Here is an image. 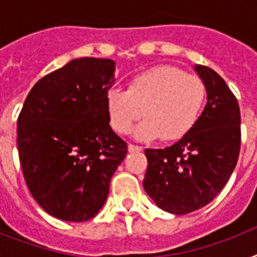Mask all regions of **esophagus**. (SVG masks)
<instances>
[{
    "label": "esophagus",
    "mask_w": 257,
    "mask_h": 257,
    "mask_svg": "<svg viewBox=\"0 0 257 257\" xmlns=\"http://www.w3.org/2000/svg\"><path fill=\"white\" fill-rule=\"evenodd\" d=\"M128 151H129V152H141V151H143V148H141V147H139V145L129 144L128 145Z\"/></svg>",
    "instance_id": "1"
}]
</instances>
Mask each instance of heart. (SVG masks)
Instances as JSON below:
<instances>
[{"label": "heart", "mask_w": 257, "mask_h": 257, "mask_svg": "<svg viewBox=\"0 0 257 257\" xmlns=\"http://www.w3.org/2000/svg\"><path fill=\"white\" fill-rule=\"evenodd\" d=\"M205 100L201 78L173 66H156L137 74L126 90L106 93L110 126L128 135L141 114L145 120L135 131L139 140H179L196 124Z\"/></svg>", "instance_id": "obj_1"}]
</instances>
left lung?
<instances>
[{"label": "left lung", "instance_id": "8db88e82", "mask_svg": "<svg viewBox=\"0 0 257 257\" xmlns=\"http://www.w3.org/2000/svg\"><path fill=\"white\" fill-rule=\"evenodd\" d=\"M207 90V105L189 132L171 147L145 149L144 189L159 208L185 215L211 203L237 164L240 109L215 70L195 65Z\"/></svg>", "mask_w": 257, "mask_h": 257}]
</instances>
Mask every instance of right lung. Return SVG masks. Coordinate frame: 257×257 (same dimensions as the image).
I'll use <instances>...</instances> for the list:
<instances>
[{
    "mask_svg": "<svg viewBox=\"0 0 257 257\" xmlns=\"http://www.w3.org/2000/svg\"><path fill=\"white\" fill-rule=\"evenodd\" d=\"M114 65L109 58L72 60L36 82L18 116L26 185L42 209L60 220L94 217L128 152L106 110Z\"/></svg>",
    "mask_w": 257,
    "mask_h": 257,
    "instance_id": "right-lung-1",
    "label": "right lung"
}]
</instances>
